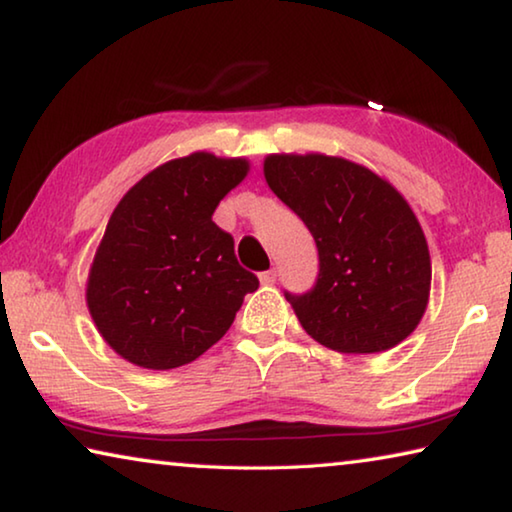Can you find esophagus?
<instances>
[{"instance_id": "1", "label": "esophagus", "mask_w": 512, "mask_h": 512, "mask_svg": "<svg viewBox=\"0 0 512 512\" xmlns=\"http://www.w3.org/2000/svg\"><path fill=\"white\" fill-rule=\"evenodd\" d=\"M259 280H262V284H273L277 280V271L275 268H268V271L259 275Z\"/></svg>"}]
</instances>
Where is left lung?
<instances>
[{"label": "left lung", "instance_id": "obj_1", "mask_svg": "<svg viewBox=\"0 0 512 512\" xmlns=\"http://www.w3.org/2000/svg\"><path fill=\"white\" fill-rule=\"evenodd\" d=\"M264 176L318 248L314 287L284 291L305 332L348 354L404 341L431 284L429 248L409 203L370 169L329 155H268Z\"/></svg>", "mask_w": 512, "mask_h": 512}]
</instances>
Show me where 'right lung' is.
I'll return each instance as SVG.
<instances>
[{
	"instance_id": "add662e5",
	"label": "right lung",
	"mask_w": 512,
	"mask_h": 512,
	"mask_svg": "<svg viewBox=\"0 0 512 512\" xmlns=\"http://www.w3.org/2000/svg\"><path fill=\"white\" fill-rule=\"evenodd\" d=\"M246 171V160L192 153L144 176L112 212L88 307L106 343L135 366L169 370L198 359L257 291L235 239L212 221Z\"/></svg>"
}]
</instances>
